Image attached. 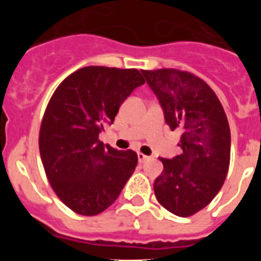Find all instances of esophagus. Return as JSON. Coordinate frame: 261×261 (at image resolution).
I'll return each instance as SVG.
<instances>
[{
	"label": "esophagus",
	"mask_w": 261,
	"mask_h": 261,
	"mask_svg": "<svg viewBox=\"0 0 261 261\" xmlns=\"http://www.w3.org/2000/svg\"><path fill=\"white\" fill-rule=\"evenodd\" d=\"M137 156H138V162L140 163H144L145 161H147V159L150 158V156L145 155V154H142V153H137Z\"/></svg>",
	"instance_id": "1"
}]
</instances>
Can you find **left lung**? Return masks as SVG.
<instances>
[{
	"instance_id": "obj_1",
	"label": "left lung",
	"mask_w": 261,
	"mask_h": 261,
	"mask_svg": "<svg viewBox=\"0 0 261 261\" xmlns=\"http://www.w3.org/2000/svg\"><path fill=\"white\" fill-rule=\"evenodd\" d=\"M141 73L158 98L166 124L181 132L180 155L161 158L155 197L175 216H192L223 186L230 165L229 121L213 90L199 77L176 69Z\"/></svg>"
}]
</instances>
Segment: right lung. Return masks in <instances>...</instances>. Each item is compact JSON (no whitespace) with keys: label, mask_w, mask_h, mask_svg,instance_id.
Segmentation results:
<instances>
[{"label":"right lung","mask_w":261,"mask_h":261,"mask_svg":"<svg viewBox=\"0 0 261 261\" xmlns=\"http://www.w3.org/2000/svg\"><path fill=\"white\" fill-rule=\"evenodd\" d=\"M144 84L137 69L86 66L53 93L41 121L39 149L50 187L75 213H102L135 171L137 154L105 145L99 133Z\"/></svg>","instance_id":"right-lung-1"}]
</instances>
